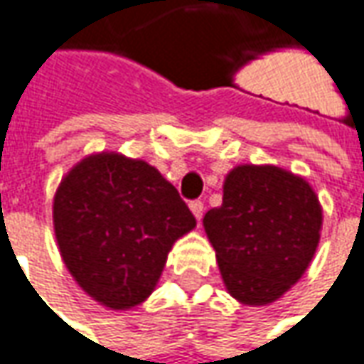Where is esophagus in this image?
<instances>
[{
    "label": "esophagus",
    "mask_w": 364,
    "mask_h": 364,
    "mask_svg": "<svg viewBox=\"0 0 364 364\" xmlns=\"http://www.w3.org/2000/svg\"><path fill=\"white\" fill-rule=\"evenodd\" d=\"M189 209H191V213L195 215V220L201 221V218H203V201L195 199V201H191V203H189Z\"/></svg>",
    "instance_id": "obj_1"
}]
</instances>
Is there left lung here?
I'll list each match as a JSON object with an SVG mask.
<instances>
[{
    "label": "left lung",
    "mask_w": 364,
    "mask_h": 364,
    "mask_svg": "<svg viewBox=\"0 0 364 364\" xmlns=\"http://www.w3.org/2000/svg\"><path fill=\"white\" fill-rule=\"evenodd\" d=\"M228 292L264 306L290 290L314 257L322 228L318 197L302 177L274 165H240L223 203L203 218Z\"/></svg>",
    "instance_id": "left-lung-1"
}]
</instances>
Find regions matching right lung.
<instances>
[{
	"instance_id": "obj_1",
	"label": "right lung",
	"mask_w": 364,
	"mask_h": 364,
	"mask_svg": "<svg viewBox=\"0 0 364 364\" xmlns=\"http://www.w3.org/2000/svg\"><path fill=\"white\" fill-rule=\"evenodd\" d=\"M193 228L177 189L149 163L119 153L82 159L54 197L66 268L112 310L136 306L155 290L169 250Z\"/></svg>"
}]
</instances>
